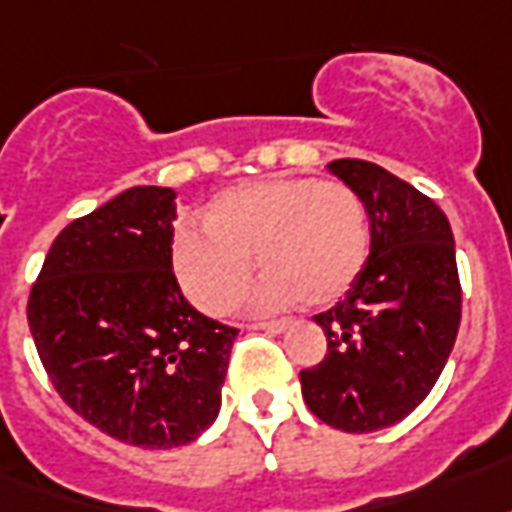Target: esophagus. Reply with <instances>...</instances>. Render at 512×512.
Returning <instances> with one entry per match:
<instances>
[{"instance_id": "34e87169", "label": "esophagus", "mask_w": 512, "mask_h": 512, "mask_svg": "<svg viewBox=\"0 0 512 512\" xmlns=\"http://www.w3.org/2000/svg\"><path fill=\"white\" fill-rule=\"evenodd\" d=\"M253 330H264V333H286L289 330V322H259L251 324Z\"/></svg>"}]
</instances>
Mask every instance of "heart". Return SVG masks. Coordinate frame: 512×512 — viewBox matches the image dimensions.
<instances>
[{
  "mask_svg": "<svg viewBox=\"0 0 512 512\" xmlns=\"http://www.w3.org/2000/svg\"><path fill=\"white\" fill-rule=\"evenodd\" d=\"M207 226H182L171 264L182 292L207 313H226L251 286L253 256L267 272L256 292L264 311L333 305L363 275L371 253L365 201L349 185L272 177L218 193Z\"/></svg>",
  "mask_w": 512,
  "mask_h": 512,
  "instance_id": "heart-1",
  "label": "heart"
}]
</instances>
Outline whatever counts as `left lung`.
<instances>
[{
  "label": "left lung",
  "mask_w": 512,
  "mask_h": 512,
  "mask_svg": "<svg viewBox=\"0 0 512 512\" xmlns=\"http://www.w3.org/2000/svg\"><path fill=\"white\" fill-rule=\"evenodd\" d=\"M327 169L365 201L371 253L346 300L313 316L327 354L300 374L302 398L346 434L395 425L423 404L461 324V283L450 220L434 201L376 163Z\"/></svg>",
  "instance_id": "1"
}]
</instances>
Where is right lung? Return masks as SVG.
Returning <instances> with one entry per match:
<instances>
[{
	"label": "right lung",
	"instance_id": "right-lung-1",
	"mask_svg": "<svg viewBox=\"0 0 512 512\" xmlns=\"http://www.w3.org/2000/svg\"><path fill=\"white\" fill-rule=\"evenodd\" d=\"M177 193L130 188L59 231L29 294L37 354L73 412L125 445L171 450L220 412L240 330L182 297Z\"/></svg>",
	"mask_w": 512,
	"mask_h": 512
}]
</instances>
